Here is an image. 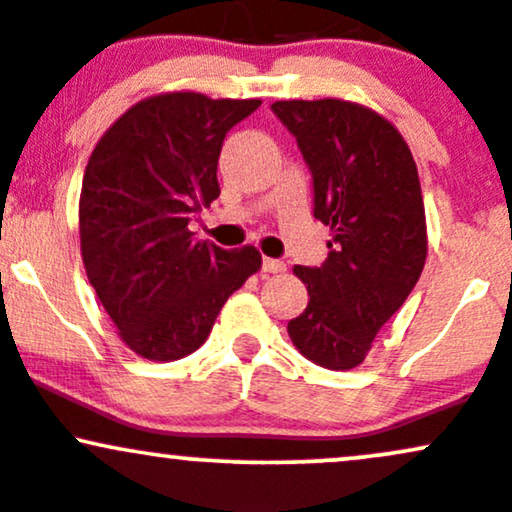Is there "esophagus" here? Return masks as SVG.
Listing matches in <instances>:
<instances>
[{
  "mask_svg": "<svg viewBox=\"0 0 512 512\" xmlns=\"http://www.w3.org/2000/svg\"><path fill=\"white\" fill-rule=\"evenodd\" d=\"M286 269V265L282 260H272V257H265V262H262V272L267 274H282Z\"/></svg>",
  "mask_w": 512,
  "mask_h": 512,
  "instance_id": "1",
  "label": "esophagus"
}]
</instances>
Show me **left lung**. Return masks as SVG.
<instances>
[{"label":"left lung","instance_id":"obj_1","mask_svg":"<svg viewBox=\"0 0 512 512\" xmlns=\"http://www.w3.org/2000/svg\"><path fill=\"white\" fill-rule=\"evenodd\" d=\"M313 172V216L330 226L323 267H294L308 306L286 330L313 364L347 372L418 282L428 257L423 192L398 128L347 99L272 104Z\"/></svg>","mask_w":512,"mask_h":512}]
</instances>
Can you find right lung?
Masks as SVG:
<instances>
[{
	"label": "right lung",
	"mask_w": 512,
	"mask_h": 512,
	"mask_svg": "<svg viewBox=\"0 0 512 512\" xmlns=\"http://www.w3.org/2000/svg\"><path fill=\"white\" fill-rule=\"evenodd\" d=\"M260 99L162 92L106 128L84 167V272L119 338L150 362L192 355L223 303L260 272L257 247L194 240L189 221L218 199V155Z\"/></svg>",
	"instance_id": "obj_1"
}]
</instances>
